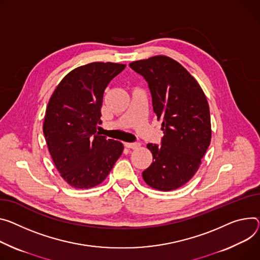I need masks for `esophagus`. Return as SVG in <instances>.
Returning <instances> with one entry per match:
<instances>
[{"label":"esophagus","mask_w":260,"mask_h":260,"mask_svg":"<svg viewBox=\"0 0 260 260\" xmlns=\"http://www.w3.org/2000/svg\"><path fill=\"white\" fill-rule=\"evenodd\" d=\"M124 146L126 148H131V149H137L140 147V143H124Z\"/></svg>","instance_id":"1"}]
</instances>
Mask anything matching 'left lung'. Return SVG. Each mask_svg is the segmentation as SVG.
Returning a JSON list of instances; mask_svg holds the SVG:
<instances>
[{
	"instance_id": "left-lung-1",
	"label": "left lung",
	"mask_w": 260,
	"mask_h": 260,
	"mask_svg": "<svg viewBox=\"0 0 260 260\" xmlns=\"http://www.w3.org/2000/svg\"><path fill=\"white\" fill-rule=\"evenodd\" d=\"M129 66L147 81L164 133L161 146L147 144L153 158L143 179L158 191L176 190L195 175L210 144L206 96L196 79L170 57L153 56Z\"/></svg>"
}]
</instances>
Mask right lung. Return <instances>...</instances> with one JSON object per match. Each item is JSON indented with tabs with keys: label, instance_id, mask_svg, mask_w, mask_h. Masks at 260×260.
<instances>
[{
	"label": "right lung",
	"instance_id": "obj_1",
	"mask_svg": "<svg viewBox=\"0 0 260 260\" xmlns=\"http://www.w3.org/2000/svg\"><path fill=\"white\" fill-rule=\"evenodd\" d=\"M125 64L92 62L68 73L46 107L43 134L60 176L73 187L101 184L123 151L119 141L101 136L102 106L109 83Z\"/></svg>",
	"mask_w": 260,
	"mask_h": 260
}]
</instances>
